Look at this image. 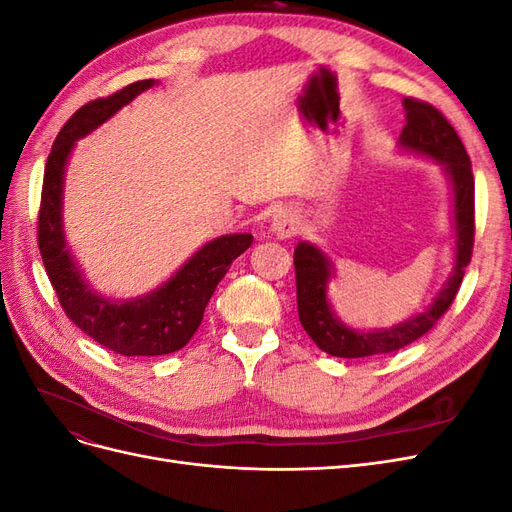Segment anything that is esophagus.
Listing matches in <instances>:
<instances>
[{
    "label": "esophagus",
    "mask_w": 512,
    "mask_h": 512,
    "mask_svg": "<svg viewBox=\"0 0 512 512\" xmlns=\"http://www.w3.org/2000/svg\"><path fill=\"white\" fill-rule=\"evenodd\" d=\"M299 228V222L294 215L288 211V209H277L273 211L271 215V232L275 237L280 239H286V237H292L294 232H297Z\"/></svg>",
    "instance_id": "obj_1"
}]
</instances>
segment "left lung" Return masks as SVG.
<instances>
[{"label":"left lung","instance_id":"1","mask_svg":"<svg viewBox=\"0 0 512 512\" xmlns=\"http://www.w3.org/2000/svg\"><path fill=\"white\" fill-rule=\"evenodd\" d=\"M406 126L399 134V149L436 160L451 183L455 262L446 284L421 314L393 324L391 329L359 331L342 322L329 301V284L335 277L333 260L314 243L301 241L294 247V273H297L299 320L314 344L331 356L363 359V356L389 354L425 335L440 320L461 286L470 265L474 245V177L468 151L446 117L427 102L404 98Z\"/></svg>","mask_w":512,"mask_h":512}]
</instances>
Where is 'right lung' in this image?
<instances>
[{
	"label": "right lung",
	"mask_w": 512,
	"mask_h": 512,
	"mask_svg": "<svg viewBox=\"0 0 512 512\" xmlns=\"http://www.w3.org/2000/svg\"><path fill=\"white\" fill-rule=\"evenodd\" d=\"M156 83L153 79L132 83L113 96L81 106L66 121L46 160L38 215L40 254L66 316L98 344L123 356H160L188 344L232 260L254 241L250 232L207 241L164 284L136 299H106L85 280L66 243L61 213L68 160L79 138L94 132Z\"/></svg>",
	"instance_id": "add662e5"
}]
</instances>
